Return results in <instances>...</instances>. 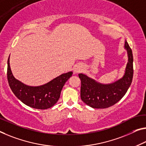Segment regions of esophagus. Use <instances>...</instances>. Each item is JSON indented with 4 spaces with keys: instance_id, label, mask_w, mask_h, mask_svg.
<instances>
[{
    "instance_id": "1",
    "label": "esophagus",
    "mask_w": 146,
    "mask_h": 146,
    "mask_svg": "<svg viewBox=\"0 0 146 146\" xmlns=\"http://www.w3.org/2000/svg\"><path fill=\"white\" fill-rule=\"evenodd\" d=\"M81 70H82V68H81V67L78 66H75L74 68V72L75 74L80 72Z\"/></svg>"
}]
</instances>
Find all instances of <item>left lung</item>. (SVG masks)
Segmentation results:
<instances>
[{"label": "left lung", "mask_w": 146, "mask_h": 146, "mask_svg": "<svg viewBox=\"0 0 146 146\" xmlns=\"http://www.w3.org/2000/svg\"><path fill=\"white\" fill-rule=\"evenodd\" d=\"M128 62L125 74L121 79L109 84H102L79 74L81 80V98L87 105L93 108H106L116 104L121 99L131 86L133 77V56L131 48L125 40Z\"/></svg>", "instance_id": "1"}]
</instances>
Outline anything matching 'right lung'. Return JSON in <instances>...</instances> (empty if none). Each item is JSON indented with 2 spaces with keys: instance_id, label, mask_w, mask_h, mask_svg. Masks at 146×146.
<instances>
[{
  "instance_id": "add662e5",
  "label": "right lung",
  "mask_w": 146,
  "mask_h": 146,
  "mask_svg": "<svg viewBox=\"0 0 146 146\" xmlns=\"http://www.w3.org/2000/svg\"><path fill=\"white\" fill-rule=\"evenodd\" d=\"M72 74V72L62 74L42 86H29L14 78L10 66V57L8 59L7 78L11 90L25 104L36 109L45 110L54 106L64 84Z\"/></svg>"
}]
</instances>
